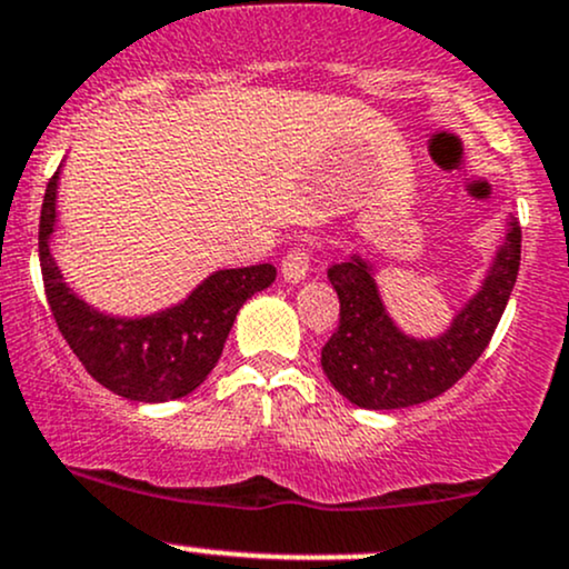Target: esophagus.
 Masks as SVG:
<instances>
[{
  "instance_id": "34e87169",
  "label": "esophagus",
  "mask_w": 569,
  "mask_h": 569,
  "mask_svg": "<svg viewBox=\"0 0 569 569\" xmlns=\"http://www.w3.org/2000/svg\"><path fill=\"white\" fill-rule=\"evenodd\" d=\"M310 272V251L308 248H295V251L286 253L283 264H280V274H283L286 283L297 286L308 278Z\"/></svg>"
}]
</instances>
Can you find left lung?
<instances>
[{
	"instance_id": "left-lung-1",
	"label": "left lung",
	"mask_w": 569,
	"mask_h": 569,
	"mask_svg": "<svg viewBox=\"0 0 569 569\" xmlns=\"http://www.w3.org/2000/svg\"><path fill=\"white\" fill-rule=\"evenodd\" d=\"M518 264L521 227L510 216L478 291L435 337H413L397 327L380 297L376 264L367 256L351 253L332 264L327 274L340 299V323L321 351L329 383L367 410L410 408L440 397L489 346L508 308Z\"/></svg>"
}]
</instances>
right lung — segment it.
Returning a JSON list of instances; mask_svg holds the SVG:
<instances>
[{
	"label": "right lung",
	"instance_id": "1",
	"mask_svg": "<svg viewBox=\"0 0 569 569\" xmlns=\"http://www.w3.org/2000/svg\"><path fill=\"white\" fill-rule=\"evenodd\" d=\"M56 170L40 213V267L59 332L93 380L132 402H170L189 397L218 365L237 313L272 286L274 267L253 264L210 272L189 297L148 316H112L70 289L51 240L56 232Z\"/></svg>",
	"mask_w": 569,
	"mask_h": 569
}]
</instances>
